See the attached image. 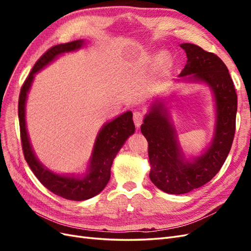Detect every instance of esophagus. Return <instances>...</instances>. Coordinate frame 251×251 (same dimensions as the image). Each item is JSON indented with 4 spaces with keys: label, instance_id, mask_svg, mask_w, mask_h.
<instances>
[{
    "label": "esophagus",
    "instance_id": "obj_1",
    "mask_svg": "<svg viewBox=\"0 0 251 251\" xmlns=\"http://www.w3.org/2000/svg\"><path fill=\"white\" fill-rule=\"evenodd\" d=\"M133 119H134L135 126L139 127L142 123V120H143V114L140 111H134L133 112Z\"/></svg>",
    "mask_w": 251,
    "mask_h": 251
}]
</instances>
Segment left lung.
I'll list each match as a JSON object with an SVG mask.
<instances>
[{
  "instance_id": "8db88e82",
  "label": "left lung",
  "mask_w": 251,
  "mask_h": 251,
  "mask_svg": "<svg viewBox=\"0 0 251 251\" xmlns=\"http://www.w3.org/2000/svg\"><path fill=\"white\" fill-rule=\"evenodd\" d=\"M180 47L187 60L179 77L209 87L216 102V125L208 148L201 155L186 159L166 102L156 98L151 104L141 125V133L149 142L150 179L162 192L172 195L201 187L221 170L231 149L238 108L233 82L222 59L194 44L184 43Z\"/></svg>"
}]
</instances>
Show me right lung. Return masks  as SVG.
<instances>
[{
  "instance_id": "add662e5",
  "label": "right lung",
  "mask_w": 251,
  "mask_h": 251,
  "mask_svg": "<svg viewBox=\"0 0 251 251\" xmlns=\"http://www.w3.org/2000/svg\"><path fill=\"white\" fill-rule=\"evenodd\" d=\"M83 41L77 40L51 47L35 63L29 73L19 97V120L22 148L30 169L41 183L50 192L62 198L73 201H83L100 194L108 184L111 177V166L119 150L126 140L135 132L133 114L127 111L104 124L98 132L86 174L82 177L74 175H59L47 169L36 158L26 127V101L31 88L34 75L66 52L78 50L83 46Z\"/></svg>"
}]
</instances>
